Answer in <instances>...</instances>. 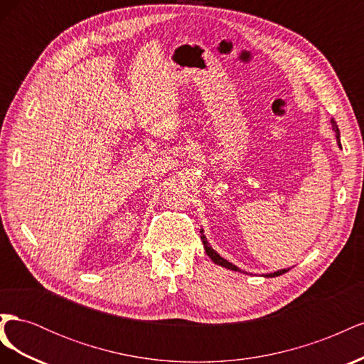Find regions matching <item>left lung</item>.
<instances>
[{
	"mask_svg": "<svg viewBox=\"0 0 364 364\" xmlns=\"http://www.w3.org/2000/svg\"><path fill=\"white\" fill-rule=\"evenodd\" d=\"M331 124H333V129H334V132H336V138H337V142H338V146L341 147V144H340V132H338V127H337V123L334 121V118L331 119ZM200 238H202V241H203V247H205V252H206V255L211 258L215 264H218V266H222V267H226V269H229V270H234V272H241L237 266H234L232 262H229L228 259H225V258H222L218 255V253L209 246V243H208V240H206V237L203 235V230L200 229ZM290 269H282V270H278V272H274V273H269V274H266L267 278H274V277H279V274H284L285 272H289Z\"/></svg>",
	"mask_w": 364,
	"mask_h": 364,
	"instance_id": "8db88e82",
	"label": "left lung"
}]
</instances>
